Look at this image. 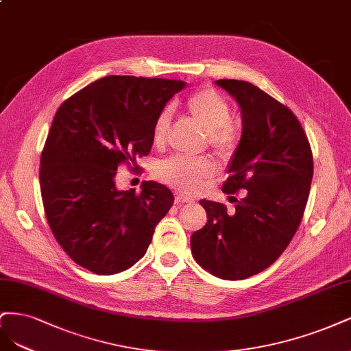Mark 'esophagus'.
Segmentation results:
<instances>
[{"label": "esophagus", "instance_id": "34e87169", "mask_svg": "<svg viewBox=\"0 0 351 351\" xmlns=\"http://www.w3.org/2000/svg\"><path fill=\"white\" fill-rule=\"evenodd\" d=\"M188 202H192V199L184 194H176L175 195V204L179 206V204H188Z\"/></svg>", "mask_w": 351, "mask_h": 351}]
</instances>
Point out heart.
Returning a JSON list of instances; mask_svg holds the SVG:
<instances>
[{
    "label": "heart",
    "mask_w": 351,
    "mask_h": 351,
    "mask_svg": "<svg viewBox=\"0 0 351 351\" xmlns=\"http://www.w3.org/2000/svg\"><path fill=\"white\" fill-rule=\"evenodd\" d=\"M189 115L208 134L210 144L219 152L234 147L236 135L230 125L232 108L229 101L211 88H202L188 99ZM171 123V109H165L154 123V141L162 143ZM216 167L207 157L173 156L156 166V176L163 182L192 194L213 178Z\"/></svg>",
    "instance_id": "obj_1"
}]
</instances>
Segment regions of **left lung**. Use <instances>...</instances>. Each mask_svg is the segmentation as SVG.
I'll list each match as a JSON object with an SVG mask.
<instances>
[{
    "label": "left lung",
    "instance_id": "left-lung-1",
    "mask_svg": "<svg viewBox=\"0 0 351 351\" xmlns=\"http://www.w3.org/2000/svg\"><path fill=\"white\" fill-rule=\"evenodd\" d=\"M214 83L236 100L242 115V135L223 192H247L233 214L220 202L199 201L207 224L192 233L191 252L213 276L243 280L268 268L295 236L308 202L313 160L289 108L247 82Z\"/></svg>",
    "mask_w": 351,
    "mask_h": 351
}]
</instances>
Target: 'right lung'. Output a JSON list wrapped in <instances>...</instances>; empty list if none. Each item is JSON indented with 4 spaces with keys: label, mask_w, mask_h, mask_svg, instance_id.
Returning a JSON list of instances; mask_svg holds the SVG:
<instances>
[{
    "label": "right lung",
    "mask_w": 351,
    "mask_h": 351,
    "mask_svg": "<svg viewBox=\"0 0 351 351\" xmlns=\"http://www.w3.org/2000/svg\"><path fill=\"white\" fill-rule=\"evenodd\" d=\"M186 87L167 78L108 75L56 110L40 156V192L49 228L75 264L96 274L128 269L144 256L173 194L154 180L118 189L121 163L147 156L154 123Z\"/></svg>",
    "instance_id": "obj_1"
}]
</instances>
